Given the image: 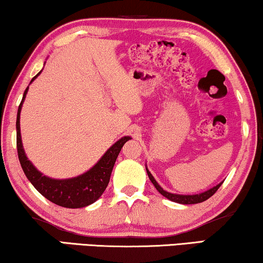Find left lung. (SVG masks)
<instances>
[{
  "instance_id": "8db88e82",
  "label": "left lung",
  "mask_w": 263,
  "mask_h": 263,
  "mask_svg": "<svg viewBox=\"0 0 263 263\" xmlns=\"http://www.w3.org/2000/svg\"><path fill=\"white\" fill-rule=\"evenodd\" d=\"M146 171H147V175H148V177L151 179V182L153 183V185L156 186L158 192H159L161 195L167 197L168 200L174 201V202H177V203H182V204H193V203H200V202H203V201H206L207 199H210V197L213 195V194L217 192L219 189V186L222 184L221 183H219L213 188L206 190V192L203 193H200V194H195V195H181V194H172V193H168L166 190H164L161 186L158 184V182L154 179V177L152 176V174L148 171V168L146 167Z\"/></svg>"
}]
</instances>
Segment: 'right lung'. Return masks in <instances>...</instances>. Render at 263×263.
<instances>
[{
  "label": "right lung",
  "mask_w": 263,
  "mask_h": 263,
  "mask_svg": "<svg viewBox=\"0 0 263 263\" xmlns=\"http://www.w3.org/2000/svg\"><path fill=\"white\" fill-rule=\"evenodd\" d=\"M42 71V70H41ZM41 71L32 79L31 82L41 74ZM28 87L25 89L23 100H21L19 109H17L16 116V148L17 156L21 167L26 175L28 181L32 185L42 194L45 199L51 201L55 204L67 208H81L88 204L96 202L102 196L104 190L109 184L111 172H112L115 161H116L118 154H120L122 147L130 136H123V138L115 142L105 154L100 158L98 163L95 166L89 168L87 172L82 174L78 177L67 178V179H53L48 176H44L41 171L33 166V164L28 160L25 154L23 141L20 135V112L25 98H26Z\"/></svg>",
  "instance_id": "1"
}]
</instances>
